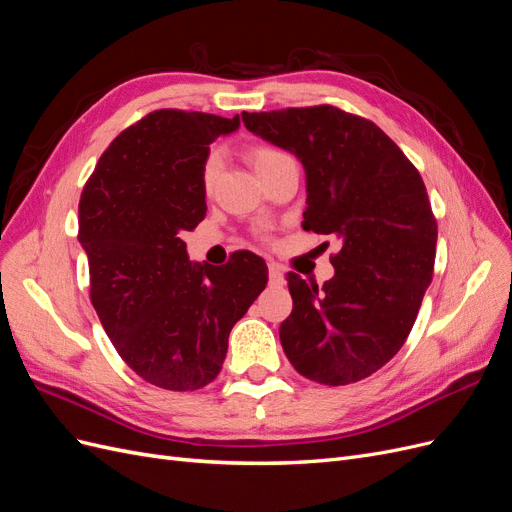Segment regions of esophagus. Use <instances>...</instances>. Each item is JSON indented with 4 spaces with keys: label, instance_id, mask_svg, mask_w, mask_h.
Masks as SVG:
<instances>
[{
    "label": "esophagus",
    "instance_id": "esophagus-1",
    "mask_svg": "<svg viewBox=\"0 0 512 512\" xmlns=\"http://www.w3.org/2000/svg\"><path fill=\"white\" fill-rule=\"evenodd\" d=\"M269 280L275 286H282L284 284V271H282L280 265H275V262H271V265H269Z\"/></svg>",
    "mask_w": 512,
    "mask_h": 512
}]
</instances>
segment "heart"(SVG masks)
<instances>
[{"label": "heart", "instance_id": "heart-1", "mask_svg": "<svg viewBox=\"0 0 512 512\" xmlns=\"http://www.w3.org/2000/svg\"><path fill=\"white\" fill-rule=\"evenodd\" d=\"M282 158H284V153L273 149V147H254L250 151V160H252V164L256 168V173H258V170H262V168L271 166L273 162L282 160ZM218 170H220V158L215 156V153H211V156L205 162V166H203V185H205V188H211L215 177H218Z\"/></svg>", "mask_w": 512, "mask_h": 512}]
</instances>
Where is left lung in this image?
<instances>
[{
	"instance_id": "8db88e82",
	"label": "left lung",
	"mask_w": 512,
	"mask_h": 512,
	"mask_svg": "<svg viewBox=\"0 0 512 512\" xmlns=\"http://www.w3.org/2000/svg\"><path fill=\"white\" fill-rule=\"evenodd\" d=\"M245 128L303 164V228L342 250L322 288L288 273L280 342L301 376L359 382L404 346L431 284L438 224L425 183L376 123L335 106L243 113Z\"/></svg>"
}]
</instances>
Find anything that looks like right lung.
I'll list each match as a JSON object with an SVG mask.
<instances>
[{
  "instance_id": "right-lung-1",
  "label": "right lung",
  "mask_w": 512,
  "mask_h": 512,
  "mask_svg": "<svg viewBox=\"0 0 512 512\" xmlns=\"http://www.w3.org/2000/svg\"><path fill=\"white\" fill-rule=\"evenodd\" d=\"M239 126V115L153 111L102 153L81 196L91 303L121 359L160 389L213 382L230 329L269 280L252 252L211 267L179 237L205 220L209 145Z\"/></svg>"
}]
</instances>
